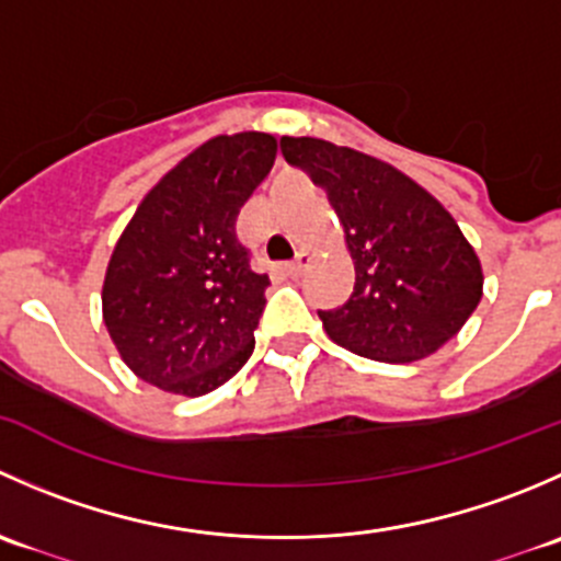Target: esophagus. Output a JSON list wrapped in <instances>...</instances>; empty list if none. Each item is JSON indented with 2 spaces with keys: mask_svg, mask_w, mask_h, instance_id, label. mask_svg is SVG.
Returning <instances> with one entry per match:
<instances>
[{
  "mask_svg": "<svg viewBox=\"0 0 561 561\" xmlns=\"http://www.w3.org/2000/svg\"><path fill=\"white\" fill-rule=\"evenodd\" d=\"M307 265H309V257L304 252H298L296 260H290V263H287V274L296 276V279H298V276H301L304 271H307Z\"/></svg>",
  "mask_w": 561,
  "mask_h": 561,
  "instance_id": "34e87169",
  "label": "esophagus"
}]
</instances>
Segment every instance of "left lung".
<instances>
[{
    "label": "left lung",
    "mask_w": 561,
    "mask_h": 561,
    "mask_svg": "<svg viewBox=\"0 0 561 561\" xmlns=\"http://www.w3.org/2000/svg\"><path fill=\"white\" fill-rule=\"evenodd\" d=\"M279 151L325 192L355 263L347 304L317 312L339 347L386 364L437 353L483 296V271L443 203L369 154L320 138Z\"/></svg>",
    "instance_id": "1"
}]
</instances>
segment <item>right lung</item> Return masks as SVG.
I'll use <instances>...</instances> for the list:
<instances>
[{"instance_id": "1", "label": "right lung", "mask_w": 561, "mask_h": 561, "mask_svg": "<svg viewBox=\"0 0 561 561\" xmlns=\"http://www.w3.org/2000/svg\"><path fill=\"white\" fill-rule=\"evenodd\" d=\"M274 157L268 133L217 135L162 175L116 241L103 320L149 386L203 396L252 355L271 282L249 268L236 217Z\"/></svg>"}]
</instances>
